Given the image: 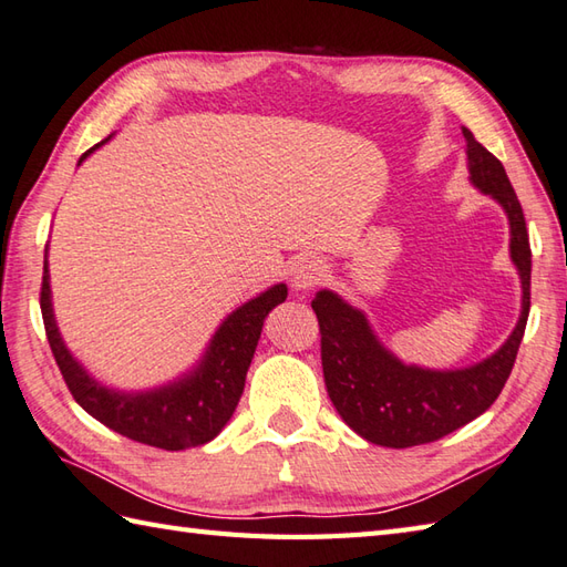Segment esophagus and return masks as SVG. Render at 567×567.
<instances>
[{"mask_svg": "<svg viewBox=\"0 0 567 567\" xmlns=\"http://www.w3.org/2000/svg\"><path fill=\"white\" fill-rule=\"evenodd\" d=\"M326 276H328V264L320 257H300L291 269V284L296 291L308 293L326 281Z\"/></svg>", "mask_w": 567, "mask_h": 567, "instance_id": "34e87169", "label": "esophagus"}]
</instances>
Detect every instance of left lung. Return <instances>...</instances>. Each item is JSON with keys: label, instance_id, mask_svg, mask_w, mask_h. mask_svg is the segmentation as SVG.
I'll list each match as a JSON object with an SVG mask.
<instances>
[{"label": "left lung", "instance_id": "left-lung-1", "mask_svg": "<svg viewBox=\"0 0 567 567\" xmlns=\"http://www.w3.org/2000/svg\"><path fill=\"white\" fill-rule=\"evenodd\" d=\"M470 181L504 207L512 227V261L522 276V318L499 350L480 364L433 372L399 362L369 328L362 310L320 291L313 310L320 326V360L328 396L342 421L364 441L384 447H413L441 441L475 421L502 394L524 340L530 308V247L522 203L502 161L462 126Z\"/></svg>", "mask_w": 567, "mask_h": 567}]
</instances>
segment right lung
<instances>
[{
    "label": "right lung",
    "instance_id": "right-lung-1",
    "mask_svg": "<svg viewBox=\"0 0 567 567\" xmlns=\"http://www.w3.org/2000/svg\"><path fill=\"white\" fill-rule=\"evenodd\" d=\"M110 138V136H107ZM105 138V142H107ZM80 156L78 166L95 152L97 146ZM288 296L284 284L271 286L269 291L251 298L249 303L239 306L233 316H227L217 328L200 364L178 381L142 394H122L97 384L75 357L68 352L55 328L51 308L49 286V261L43 257V281H41V316L45 326L55 364L61 369L73 399L83 406L92 419L105 423L107 429L136 443L154 445L161 450H186L198 447L225 429L233 419L245 391L247 369L257 350L259 334L269 310L284 303Z\"/></svg>",
    "mask_w": 567,
    "mask_h": 567
}]
</instances>
